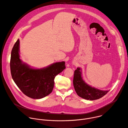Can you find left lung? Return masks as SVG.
<instances>
[{
    "instance_id": "left-lung-1",
    "label": "left lung",
    "mask_w": 128,
    "mask_h": 128,
    "mask_svg": "<svg viewBox=\"0 0 128 128\" xmlns=\"http://www.w3.org/2000/svg\"><path fill=\"white\" fill-rule=\"evenodd\" d=\"M73 83L78 96L90 100L100 99L105 95L109 90H102L91 86L86 84L82 76V69L78 67L74 71Z\"/></svg>"
}]
</instances>
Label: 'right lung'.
<instances>
[{
    "mask_svg": "<svg viewBox=\"0 0 128 128\" xmlns=\"http://www.w3.org/2000/svg\"><path fill=\"white\" fill-rule=\"evenodd\" d=\"M19 40L14 44L10 61L12 78L22 92L33 99H41L52 93L55 76L66 68L65 62H56L42 69H34L20 59Z\"/></svg>",
    "mask_w": 128,
    "mask_h": 128,
    "instance_id": "add662e5",
    "label": "right lung"
}]
</instances>
